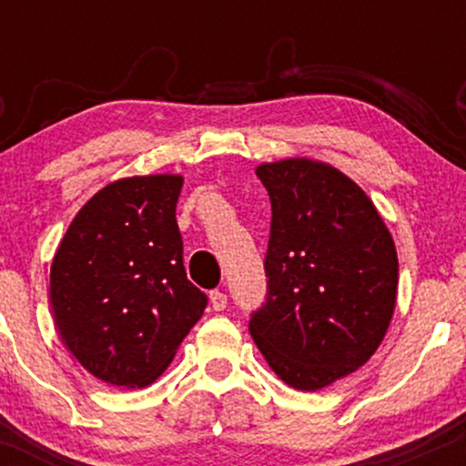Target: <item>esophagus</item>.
I'll use <instances>...</instances> for the list:
<instances>
[{
	"instance_id": "obj_1",
	"label": "esophagus",
	"mask_w": 466,
	"mask_h": 466,
	"mask_svg": "<svg viewBox=\"0 0 466 466\" xmlns=\"http://www.w3.org/2000/svg\"><path fill=\"white\" fill-rule=\"evenodd\" d=\"M210 307L215 311H223L228 307V296L223 291H210Z\"/></svg>"
}]
</instances>
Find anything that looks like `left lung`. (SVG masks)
I'll return each mask as SVG.
<instances>
[{"mask_svg": "<svg viewBox=\"0 0 466 466\" xmlns=\"http://www.w3.org/2000/svg\"><path fill=\"white\" fill-rule=\"evenodd\" d=\"M271 201L267 298L249 333L282 381L330 386L383 341L397 304L399 260L374 203L333 166L260 164Z\"/></svg>", "mask_w": 466, "mask_h": 466, "instance_id": "1", "label": "left lung"}]
</instances>
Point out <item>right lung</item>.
Returning <instances> with one entry per match:
<instances>
[{
	"label": "right lung",
	"mask_w": 466,
	"mask_h": 466,
	"mask_svg": "<svg viewBox=\"0 0 466 466\" xmlns=\"http://www.w3.org/2000/svg\"><path fill=\"white\" fill-rule=\"evenodd\" d=\"M179 175L127 177L80 208L50 269L63 344L100 381L153 383L208 298L186 278L175 208Z\"/></svg>",
	"instance_id": "obj_1"
}]
</instances>
